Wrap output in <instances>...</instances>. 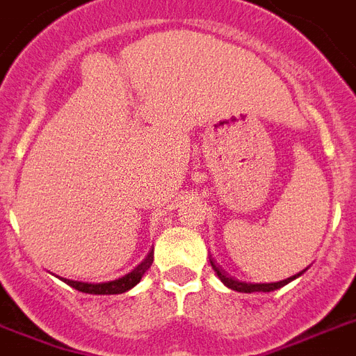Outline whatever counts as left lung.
I'll return each instance as SVG.
<instances>
[{
  "mask_svg": "<svg viewBox=\"0 0 356 356\" xmlns=\"http://www.w3.org/2000/svg\"><path fill=\"white\" fill-rule=\"evenodd\" d=\"M210 265H212V268L219 276V280H221V282H223L228 289L238 291V293H270V291H276V289L283 287V285H287L289 282H293L294 278H298L300 274L303 273L302 270V273L294 274V276H291V278L283 280V282H276V283H245V282H238V280H234V278H230V276H227V273H225L223 268L219 267V265H216V261H213V259H210Z\"/></svg>",
  "mask_w": 356,
  "mask_h": 356,
  "instance_id": "obj_1",
  "label": "left lung"
}]
</instances>
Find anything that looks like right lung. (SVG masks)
Returning a JSON list of instances; mask_svg holds the SVG:
<instances>
[{
	"label": "right lung",
	"mask_w": 356,
	"mask_h": 356,
	"mask_svg": "<svg viewBox=\"0 0 356 356\" xmlns=\"http://www.w3.org/2000/svg\"><path fill=\"white\" fill-rule=\"evenodd\" d=\"M152 261H153V250L146 256L140 265L137 268H133L131 273L122 276V278L118 280H113V282L108 283H83V282H73V280H65L63 282L71 285L73 289L80 291V293H88V294H122L126 291H129L131 287H135L140 278L144 276V273L152 267Z\"/></svg>",
	"instance_id": "obj_1"
}]
</instances>
